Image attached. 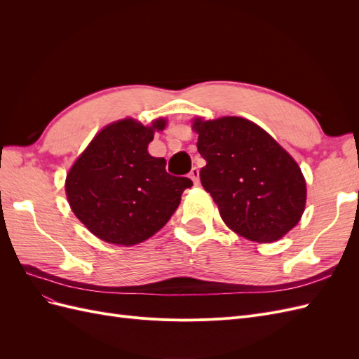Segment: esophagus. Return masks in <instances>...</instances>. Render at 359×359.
<instances>
[{"label":"esophagus","instance_id":"esophagus-1","mask_svg":"<svg viewBox=\"0 0 359 359\" xmlns=\"http://www.w3.org/2000/svg\"><path fill=\"white\" fill-rule=\"evenodd\" d=\"M189 177L191 178V181L194 182V186H198L199 184V169L198 168H193L189 173Z\"/></svg>","mask_w":359,"mask_h":359}]
</instances>
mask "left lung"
Wrapping results in <instances>:
<instances>
[{
	"label": "left lung",
	"mask_w": 359,
	"mask_h": 359,
	"mask_svg": "<svg viewBox=\"0 0 359 359\" xmlns=\"http://www.w3.org/2000/svg\"><path fill=\"white\" fill-rule=\"evenodd\" d=\"M201 182L223 222L256 243H273L297 226L306 206L299 166L265 130L240 116L196 119Z\"/></svg>",
	"instance_id": "1"
}]
</instances>
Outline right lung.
<instances>
[{"instance_id": "right-lung-1", "label": "right lung", "mask_w": 359, "mask_h": 359, "mask_svg": "<svg viewBox=\"0 0 359 359\" xmlns=\"http://www.w3.org/2000/svg\"><path fill=\"white\" fill-rule=\"evenodd\" d=\"M121 119L97 135L74 161L66 193L74 215L100 240L133 245L153 236L177 211L193 182L166 172V160L148 154L154 128Z\"/></svg>"}]
</instances>
